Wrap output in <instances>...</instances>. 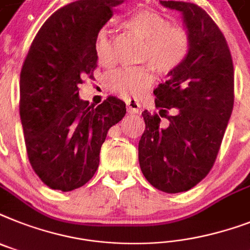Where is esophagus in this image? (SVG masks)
<instances>
[{
    "instance_id": "34e87169",
    "label": "esophagus",
    "mask_w": 250,
    "mask_h": 250,
    "mask_svg": "<svg viewBox=\"0 0 250 250\" xmlns=\"http://www.w3.org/2000/svg\"><path fill=\"white\" fill-rule=\"evenodd\" d=\"M127 111L129 114H139L140 113V103L137 100L129 99L127 100Z\"/></svg>"
}]
</instances>
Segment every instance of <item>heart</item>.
I'll use <instances>...</instances> for the list:
<instances>
[{"mask_svg":"<svg viewBox=\"0 0 250 250\" xmlns=\"http://www.w3.org/2000/svg\"><path fill=\"white\" fill-rule=\"evenodd\" d=\"M129 33L144 41L140 60L149 62L159 73H169L188 56L190 37L181 26L169 25L166 18L153 10H139L125 21ZM93 52L101 65L115 62L114 43L106 29H100L93 40ZM154 82L149 66L119 68L106 76V87L122 97L143 96Z\"/></svg>","mask_w":250,"mask_h":250,"instance_id":"1","label":"heart"}]
</instances>
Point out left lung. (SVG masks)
I'll return each instance as SVG.
<instances>
[{"instance_id": "left-lung-1", "label": "left lung", "mask_w": 250, "mask_h": 250, "mask_svg": "<svg viewBox=\"0 0 250 250\" xmlns=\"http://www.w3.org/2000/svg\"><path fill=\"white\" fill-rule=\"evenodd\" d=\"M160 5L182 14L190 48L154 90L159 113H143L139 162L154 188L176 194L199 184L216 162L234 107V65L224 34L202 7L182 1Z\"/></svg>"}]
</instances>
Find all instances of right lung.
Instances as JSON below:
<instances>
[{"label": "right lung", "instance_id": "1", "mask_svg": "<svg viewBox=\"0 0 250 250\" xmlns=\"http://www.w3.org/2000/svg\"><path fill=\"white\" fill-rule=\"evenodd\" d=\"M125 0H79L40 28L20 72V119L30 166L44 185L72 191L90 181L107 131L125 104L79 99L78 86L97 66L93 40Z\"/></svg>", "mask_w": 250, "mask_h": 250}]
</instances>
